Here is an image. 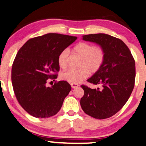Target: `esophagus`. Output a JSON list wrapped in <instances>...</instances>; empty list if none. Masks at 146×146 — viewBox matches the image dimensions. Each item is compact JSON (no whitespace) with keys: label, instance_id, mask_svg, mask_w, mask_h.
<instances>
[{"label":"esophagus","instance_id":"1","mask_svg":"<svg viewBox=\"0 0 146 146\" xmlns=\"http://www.w3.org/2000/svg\"><path fill=\"white\" fill-rule=\"evenodd\" d=\"M71 86L73 88H77L78 86L79 85L78 84H75V83H71Z\"/></svg>","mask_w":146,"mask_h":146}]
</instances>
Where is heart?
I'll return each instance as SVG.
<instances>
[{"instance_id": "b5f03b06", "label": "heart", "mask_w": 146, "mask_h": 146, "mask_svg": "<svg viewBox=\"0 0 146 146\" xmlns=\"http://www.w3.org/2000/svg\"><path fill=\"white\" fill-rule=\"evenodd\" d=\"M76 53L81 56L79 69H69L61 74L62 79L71 83H79L88 77V73H95L98 71L104 64L105 52L100 46H94L88 42H79L74 47ZM69 52L64 49L60 52L58 58L60 67L65 69L67 66Z\"/></svg>"}]
</instances>
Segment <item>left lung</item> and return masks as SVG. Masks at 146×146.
<instances>
[{"mask_svg": "<svg viewBox=\"0 0 146 146\" xmlns=\"http://www.w3.org/2000/svg\"><path fill=\"white\" fill-rule=\"evenodd\" d=\"M104 49L105 59L100 69L87 81L100 88L81 85L84 96L80 106L86 114L104 119L117 113L127 103L135 81V62L127 46L119 38L104 33L82 36Z\"/></svg>", "mask_w": 146, "mask_h": 146, "instance_id": "obj_1", "label": "left lung"}]
</instances>
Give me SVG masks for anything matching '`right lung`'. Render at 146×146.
Listing matches in <instances>:
<instances>
[{
  "label": "right lung",
  "mask_w": 146,
  "mask_h": 146,
  "mask_svg": "<svg viewBox=\"0 0 146 146\" xmlns=\"http://www.w3.org/2000/svg\"><path fill=\"white\" fill-rule=\"evenodd\" d=\"M77 36L48 33L29 39L19 50L12 68V82L17 101L28 113L48 118L62 108L71 86L64 80L46 86L48 79L57 78L58 56Z\"/></svg>",
  "instance_id": "right-lung-1"
}]
</instances>
